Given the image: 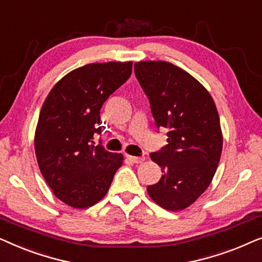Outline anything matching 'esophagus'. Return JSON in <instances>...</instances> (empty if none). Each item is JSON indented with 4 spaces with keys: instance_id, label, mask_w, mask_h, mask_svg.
<instances>
[{
    "instance_id": "obj_1",
    "label": "esophagus",
    "mask_w": 262,
    "mask_h": 262,
    "mask_svg": "<svg viewBox=\"0 0 262 262\" xmlns=\"http://www.w3.org/2000/svg\"><path fill=\"white\" fill-rule=\"evenodd\" d=\"M128 160L131 161L132 163H142L145 161V157H137V156H128Z\"/></svg>"
}]
</instances>
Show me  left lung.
<instances>
[{"mask_svg":"<svg viewBox=\"0 0 262 262\" xmlns=\"http://www.w3.org/2000/svg\"><path fill=\"white\" fill-rule=\"evenodd\" d=\"M135 75L157 132L166 128L168 137L166 145L150 154L163 175L146 191L163 209H186L209 187L220 163L223 137L216 105L194 77L171 63H135Z\"/></svg>","mask_w":262,"mask_h":262,"instance_id":"left-lung-1","label":"left lung"}]
</instances>
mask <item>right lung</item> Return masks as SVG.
Listing matches in <instances>:
<instances>
[{"label": "right lung", "mask_w": 262, "mask_h": 262, "mask_svg": "<svg viewBox=\"0 0 262 262\" xmlns=\"http://www.w3.org/2000/svg\"><path fill=\"white\" fill-rule=\"evenodd\" d=\"M132 73V62L93 63L66 75L49 93L39 116L34 148L40 171L59 200L76 209L100 202L123 164L107 151L101 134L103 102Z\"/></svg>", "instance_id": "add662e5"}]
</instances>
